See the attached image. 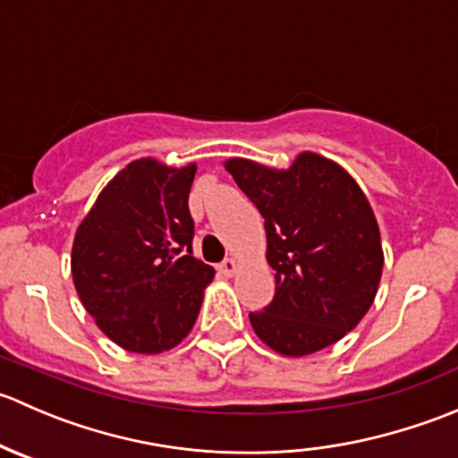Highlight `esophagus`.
I'll return each instance as SVG.
<instances>
[{
	"label": "esophagus",
	"instance_id": "obj_1",
	"mask_svg": "<svg viewBox=\"0 0 458 458\" xmlns=\"http://www.w3.org/2000/svg\"><path fill=\"white\" fill-rule=\"evenodd\" d=\"M237 270H239V263L234 261V259H225L224 263H219V272H221V275L233 276Z\"/></svg>",
	"mask_w": 458,
	"mask_h": 458
}]
</instances>
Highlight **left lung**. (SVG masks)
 <instances>
[{"instance_id": "obj_1", "label": "left lung", "mask_w": 458, "mask_h": 458, "mask_svg": "<svg viewBox=\"0 0 458 458\" xmlns=\"http://www.w3.org/2000/svg\"><path fill=\"white\" fill-rule=\"evenodd\" d=\"M266 221V259L276 293L250 312L252 330L284 357H308L344 339L377 297L383 246L377 216L352 174L303 150L290 168L224 161Z\"/></svg>"}]
</instances>
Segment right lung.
<instances>
[{
    "mask_svg": "<svg viewBox=\"0 0 458 458\" xmlns=\"http://www.w3.org/2000/svg\"><path fill=\"white\" fill-rule=\"evenodd\" d=\"M197 164L141 157L77 225L71 272L99 330L128 352L161 354L191 335L215 270L192 257L188 192Z\"/></svg>",
    "mask_w": 458,
    "mask_h": 458,
    "instance_id": "right-lung-1",
    "label": "right lung"
}]
</instances>
